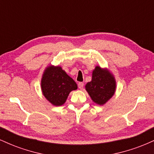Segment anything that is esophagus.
Wrapping results in <instances>:
<instances>
[{
  "label": "esophagus",
  "mask_w": 154,
  "mask_h": 154,
  "mask_svg": "<svg viewBox=\"0 0 154 154\" xmlns=\"http://www.w3.org/2000/svg\"><path fill=\"white\" fill-rule=\"evenodd\" d=\"M83 86H84V83H83V82H79V83H78V88H79V89L82 90V88H83Z\"/></svg>",
  "instance_id": "esophagus-1"
}]
</instances>
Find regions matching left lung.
<instances>
[{
	"label": "left lung",
	"instance_id": "left-lung-1",
	"mask_svg": "<svg viewBox=\"0 0 154 154\" xmlns=\"http://www.w3.org/2000/svg\"><path fill=\"white\" fill-rule=\"evenodd\" d=\"M116 83L114 75L108 69L96 66L92 74V80L85 85V90L93 101L103 106L112 98Z\"/></svg>",
	"mask_w": 154,
	"mask_h": 154
}]
</instances>
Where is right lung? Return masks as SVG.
Listing matches in <instances>:
<instances>
[{
	"label": "right lung",
	"mask_w": 154,
	"mask_h": 154,
	"mask_svg": "<svg viewBox=\"0 0 154 154\" xmlns=\"http://www.w3.org/2000/svg\"><path fill=\"white\" fill-rule=\"evenodd\" d=\"M77 89V83L61 66L50 65L45 68L41 79V90L52 105H63L70 92Z\"/></svg>",
	"instance_id": "right-lung-1"
}]
</instances>
